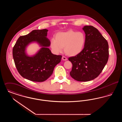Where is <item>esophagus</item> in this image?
<instances>
[{
	"label": "esophagus",
	"instance_id": "1",
	"mask_svg": "<svg viewBox=\"0 0 122 122\" xmlns=\"http://www.w3.org/2000/svg\"><path fill=\"white\" fill-rule=\"evenodd\" d=\"M62 59L64 60V61H66V60H67V58H66L65 57H64V56H63L62 57Z\"/></svg>",
	"mask_w": 122,
	"mask_h": 122
}]
</instances>
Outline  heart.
<instances>
[{
  "label": "heart",
  "instance_id": "b5f03b06",
  "mask_svg": "<svg viewBox=\"0 0 122 122\" xmlns=\"http://www.w3.org/2000/svg\"><path fill=\"white\" fill-rule=\"evenodd\" d=\"M55 38H52L50 42L53 52L56 54L61 53L64 47L65 53L70 56L81 53L86 42V35L83 32H76L71 30L57 33Z\"/></svg>",
  "mask_w": 122,
  "mask_h": 122
}]
</instances>
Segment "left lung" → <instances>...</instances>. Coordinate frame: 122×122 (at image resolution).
I'll return each instance as SVG.
<instances>
[{"mask_svg":"<svg viewBox=\"0 0 122 122\" xmlns=\"http://www.w3.org/2000/svg\"><path fill=\"white\" fill-rule=\"evenodd\" d=\"M83 30L86 42L79 54L69 58L73 65L70 76L76 81H88L96 78L107 63L109 47L107 41L93 26L86 25Z\"/></svg>","mask_w":122,"mask_h":122,"instance_id":"8db88e82","label":"left lung"}]
</instances>
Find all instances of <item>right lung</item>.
<instances>
[{"label":"right lung","instance_id":"1","mask_svg":"<svg viewBox=\"0 0 122 122\" xmlns=\"http://www.w3.org/2000/svg\"><path fill=\"white\" fill-rule=\"evenodd\" d=\"M47 29L35 30L27 35L20 36L13 48V57L19 74L31 81L43 82L52 75L62 56L52 54L48 48L50 40L46 37ZM37 42L42 47L34 56H29L25 52L29 44Z\"/></svg>","mask_w":122,"mask_h":122}]
</instances>
